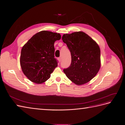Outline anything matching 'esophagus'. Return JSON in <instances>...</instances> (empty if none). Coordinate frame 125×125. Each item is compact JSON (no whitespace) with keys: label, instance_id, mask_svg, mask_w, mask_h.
Returning <instances> with one entry per match:
<instances>
[{"label":"esophagus","instance_id":"34e87169","mask_svg":"<svg viewBox=\"0 0 125 125\" xmlns=\"http://www.w3.org/2000/svg\"><path fill=\"white\" fill-rule=\"evenodd\" d=\"M61 60H62V58H61V57H60V58H59L58 59V60H59V62H60L61 61Z\"/></svg>","mask_w":125,"mask_h":125}]
</instances>
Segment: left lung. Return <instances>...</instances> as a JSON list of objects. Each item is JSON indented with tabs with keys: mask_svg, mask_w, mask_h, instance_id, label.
Segmentation results:
<instances>
[{
	"mask_svg": "<svg viewBox=\"0 0 125 125\" xmlns=\"http://www.w3.org/2000/svg\"><path fill=\"white\" fill-rule=\"evenodd\" d=\"M62 41L70 50L72 62L63 70L73 83L81 85L90 81L101 66L99 46L90 36L82 31L64 34Z\"/></svg>",
	"mask_w": 125,
	"mask_h": 125,
	"instance_id": "1",
	"label": "left lung"
}]
</instances>
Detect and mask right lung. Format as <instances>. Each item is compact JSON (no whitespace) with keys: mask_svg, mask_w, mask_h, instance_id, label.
Segmentation results:
<instances>
[{"mask_svg":"<svg viewBox=\"0 0 125 125\" xmlns=\"http://www.w3.org/2000/svg\"><path fill=\"white\" fill-rule=\"evenodd\" d=\"M60 34L48 31L38 32L23 46L20 64L24 75L32 82L41 84L50 77L58 62L54 58V44Z\"/></svg>","mask_w":125,"mask_h":125,"instance_id":"1","label":"right lung"}]
</instances>
